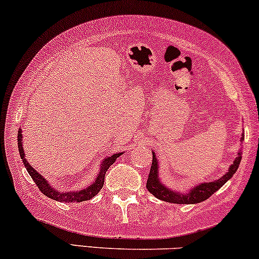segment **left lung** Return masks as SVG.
I'll return each instance as SVG.
<instances>
[{
	"label": "left lung",
	"mask_w": 259,
	"mask_h": 259,
	"mask_svg": "<svg viewBox=\"0 0 259 259\" xmlns=\"http://www.w3.org/2000/svg\"><path fill=\"white\" fill-rule=\"evenodd\" d=\"M240 141H244V135L241 136V140H240ZM241 153L242 152L241 149H240L234 163L230 165L227 174H224V175L222 177H220L219 180L212 181V182L200 183V185L193 187L188 193H183L182 194V193L171 191V189H169L166 186H164L163 183L160 182L159 177H158V169H159V166H158V159L157 157H155V154L152 152V154H153V160H152L151 170H149L147 185H146V187H147L149 193H152L155 198L166 202H174V204H197V202H201L206 200L207 198H210L214 192L219 191L227 181L232 179V176L234 175L236 170H238L240 161H241Z\"/></svg>",
	"instance_id": "obj_1"
}]
</instances>
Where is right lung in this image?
I'll return each mask as SVG.
<instances>
[{
  "mask_svg": "<svg viewBox=\"0 0 259 259\" xmlns=\"http://www.w3.org/2000/svg\"><path fill=\"white\" fill-rule=\"evenodd\" d=\"M21 140H23V135H21V129H19L18 132V148H19V154L20 158L23 159L24 166L26 167L27 172L29 175L32 177V180L35 181V183L37 187L39 188V191L43 193V194L47 195L48 198L54 199V200H58L60 202H79V201H84V200H89L93 197H95L98 193L101 191L102 186H104L105 182V174L106 171L108 170V167L111 166L112 164L116 161V159L121 153H116L111 157L106 158L102 161L101 166H100V171L99 175L96 177V180L94 181L93 185H90L87 187V188L82 189V191H77V192H66V193H61L54 189L53 187L47 182V180L43 176H40L37 171L33 169L32 166L29 164V161L25 159V153H24V148H23V143H21Z\"/></svg>",
  "mask_w": 259,
  "mask_h": 259,
  "instance_id": "obj_1",
  "label": "right lung"
}]
</instances>
